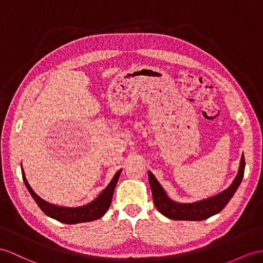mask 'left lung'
I'll return each instance as SVG.
<instances>
[{
	"mask_svg": "<svg viewBox=\"0 0 263 263\" xmlns=\"http://www.w3.org/2000/svg\"><path fill=\"white\" fill-rule=\"evenodd\" d=\"M245 166V157L242 156L237 177L234 178L233 182L228 189L220 192L217 196L192 202V203H180V202L172 200L167 196L163 187L161 186L157 178L153 176V173L149 171L147 174H149V183L152 190L154 205L161 213L169 219L189 221L205 220L221 212L228 204V202L231 200L235 191L238 190L242 179H243Z\"/></svg>",
	"mask_w": 263,
	"mask_h": 263,
	"instance_id": "left-lung-1",
	"label": "left lung"
}]
</instances>
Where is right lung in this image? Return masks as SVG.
Masks as SVG:
<instances>
[{
	"label": "right lung",
	"mask_w": 263,
	"mask_h": 263,
	"mask_svg": "<svg viewBox=\"0 0 263 263\" xmlns=\"http://www.w3.org/2000/svg\"><path fill=\"white\" fill-rule=\"evenodd\" d=\"M21 169H22L24 184L26 187H28L30 194L32 196V198L35 200L40 209H41V210L48 215V217L55 219L60 222H62V223H66V224H76V223H81V222H90L103 217L111 204L114 187H116L121 171H122V170H119L116 174H114V177L112 178L110 183L107 184L105 189L101 192L92 202H90V203L77 206V208H69V206L52 204L50 202L43 200L41 197H39L37 194L33 191L31 185L28 182V180H26L25 173L23 171L22 166Z\"/></svg>",
	"instance_id": "1"
}]
</instances>
